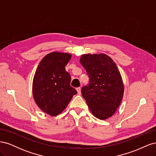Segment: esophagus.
<instances>
[{
    "mask_svg": "<svg viewBox=\"0 0 156 156\" xmlns=\"http://www.w3.org/2000/svg\"><path fill=\"white\" fill-rule=\"evenodd\" d=\"M76 90H77V93H78L79 95H81V88H80V87H78V88H76Z\"/></svg>",
    "mask_w": 156,
    "mask_h": 156,
    "instance_id": "34e87169",
    "label": "esophagus"
}]
</instances>
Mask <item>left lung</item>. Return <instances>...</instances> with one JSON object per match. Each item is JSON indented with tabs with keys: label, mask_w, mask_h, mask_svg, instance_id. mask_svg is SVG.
Segmentation results:
<instances>
[{
	"label": "left lung",
	"mask_w": 156,
	"mask_h": 156,
	"mask_svg": "<svg viewBox=\"0 0 156 156\" xmlns=\"http://www.w3.org/2000/svg\"><path fill=\"white\" fill-rule=\"evenodd\" d=\"M80 62L86 69L89 81L81 89L82 96L93 115L105 120L113 115L124 95L119 70L105 54L83 55Z\"/></svg>",
	"instance_id": "obj_1"
}]
</instances>
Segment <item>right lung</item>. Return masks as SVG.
<instances>
[{"label": "right lung", "instance_id": "1", "mask_svg": "<svg viewBox=\"0 0 156 156\" xmlns=\"http://www.w3.org/2000/svg\"><path fill=\"white\" fill-rule=\"evenodd\" d=\"M72 55L53 52L41 60L32 84L34 100L41 109L51 116L62 112L77 92L70 86L71 76L65 69Z\"/></svg>", "mask_w": 156, "mask_h": 156}]
</instances>
